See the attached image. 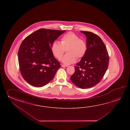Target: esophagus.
Returning a JSON list of instances; mask_svg holds the SVG:
<instances>
[{
	"label": "esophagus",
	"instance_id": "esophagus-1",
	"mask_svg": "<svg viewBox=\"0 0 130 130\" xmlns=\"http://www.w3.org/2000/svg\"><path fill=\"white\" fill-rule=\"evenodd\" d=\"M67 66H68L67 65H65V64H61V66L62 67H67Z\"/></svg>",
	"mask_w": 130,
	"mask_h": 130
}]
</instances>
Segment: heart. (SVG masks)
I'll return each instance as SVG.
<instances>
[{"label":"heart","mask_w":130,"mask_h":130,"mask_svg":"<svg viewBox=\"0 0 130 130\" xmlns=\"http://www.w3.org/2000/svg\"><path fill=\"white\" fill-rule=\"evenodd\" d=\"M66 49V54L62 59L64 64L74 63L77 58H82L87 50V45L85 40L73 32H68L62 36L61 43L55 41L53 43L51 50L56 58L61 59Z\"/></svg>","instance_id":"1"}]
</instances>
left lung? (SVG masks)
Here are the masks:
<instances>
[{"mask_svg":"<svg viewBox=\"0 0 130 130\" xmlns=\"http://www.w3.org/2000/svg\"><path fill=\"white\" fill-rule=\"evenodd\" d=\"M81 32L86 37L87 50L75 66L71 80L80 88H89L100 83L104 76L108 68L109 57L105 44L99 36L90 31Z\"/></svg>","mask_w":130,"mask_h":130,"instance_id":"left-lung-1","label":"left lung"}]
</instances>
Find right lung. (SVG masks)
<instances>
[{
  "mask_svg": "<svg viewBox=\"0 0 130 130\" xmlns=\"http://www.w3.org/2000/svg\"><path fill=\"white\" fill-rule=\"evenodd\" d=\"M66 31L41 28L22 41L18 52L20 72L30 85L42 87L53 79L61 65L51 46Z\"/></svg>",
  "mask_w": 130,
  "mask_h": 130,
  "instance_id": "right-lung-1",
  "label": "right lung"
}]
</instances>
